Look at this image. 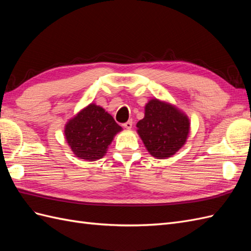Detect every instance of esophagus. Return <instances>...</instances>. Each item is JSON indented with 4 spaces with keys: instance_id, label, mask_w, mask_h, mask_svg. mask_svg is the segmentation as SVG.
Returning a JSON list of instances; mask_svg holds the SVG:
<instances>
[{
    "instance_id": "1",
    "label": "esophagus",
    "mask_w": 251,
    "mask_h": 251,
    "mask_svg": "<svg viewBox=\"0 0 251 251\" xmlns=\"http://www.w3.org/2000/svg\"><path fill=\"white\" fill-rule=\"evenodd\" d=\"M132 126H133V121L132 120H128V121H126V124H124V127H126V130H130V128L132 127Z\"/></svg>"
}]
</instances>
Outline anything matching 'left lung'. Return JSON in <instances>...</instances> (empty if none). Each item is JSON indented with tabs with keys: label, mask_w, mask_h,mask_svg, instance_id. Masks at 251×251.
<instances>
[{
	"label": "left lung",
	"mask_w": 251,
	"mask_h": 251,
	"mask_svg": "<svg viewBox=\"0 0 251 251\" xmlns=\"http://www.w3.org/2000/svg\"><path fill=\"white\" fill-rule=\"evenodd\" d=\"M137 133L149 153L157 159H168L184 146L191 123L184 112L168 101L149 100Z\"/></svg>",
	"instance_id": "left-lung-1"
}]
</instances>
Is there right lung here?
<instances>
[{
  "label": "right lung",
  "instance_id": "right-lung-1",
  "mask_svg": "<svg viewBox=\"0 0 251 251\" xmlns=\"http://www.w3.org/2000/svg\"><path fill=\"white\" fill-rule=\"evenodd\" d=\"M123 131L111 114L95 103H90L65 126V138L73 154L86 161L102 158L115 135Z\"/></svg>",
  "mask_w": 251,
  "mask_h": 251
}]
</instances>
